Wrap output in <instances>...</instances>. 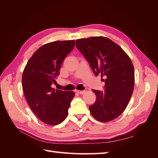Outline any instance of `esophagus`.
I'll list each match as a JSON object with an SVG mask.
<instances>
[{
	"label": "esophagus",
	"mask_w": 158,
	"mask_h": 158,
	"mask_svg": "<svg viewBox=\"0 0 158 158\" xmlns=\"http://www.w3.org/2000/svg\"><path fill=\"white\" fill-rule=\"evenodd\" d=\"M76 93L78 94H82L85 93V90H76Z\"/></svg>",
	"instance_id": "esophagus-1"
}]
</instances>
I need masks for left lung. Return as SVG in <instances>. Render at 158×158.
Instances as JSON below:
<instances>
[{
  "label": "left lung",
  "instance_id": "obj_1",
  "mask_svg": "<svg viewBox=\"0 0 158 158\" xmlns=\"http://www.w3.org/2000/svg\"><path fill=\"white\" fill-rule=\"evenodd\" d=\"M76 46L95 76L106 79L105 90H93L95 103L89 107L93 116L107 122L118 118L127 108L135 85L134 66L124 51L109 38L93 36L76 40Z\"/></svg>",
  "mask_w": 158,
  "mask_h": 158
}]
</instances>
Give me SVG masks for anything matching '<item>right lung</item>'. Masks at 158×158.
Returning <instances> with one entry per match:
<instances>
[{"instance_id":"right-lung-1","label":"right lung","mask_w":158,"mask_h":158,"mask_svg":"<svg viewBox=\"0 0 158 158\" xmlns=\"http://www.w3.org/2000/svg\"><path fill=\"white\" fill-rule=\"evenodd\" d=\"M74 46V40L45 44L34 52L24 68L22 88L26 99L35 115L47 124L57 125L65 120L75 95L73 91L51 87L64 59Z\"/></svg>"}]
</instances>
